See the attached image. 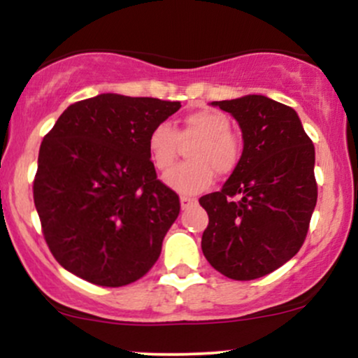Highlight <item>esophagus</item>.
<instances>
[{"label":"esophagus","instance_id":"1","mask_svg":"<svg viewBox=\"0 0 358 358\" xmlns=\"http://www.w3.org/2000/svg\"><path fill=\"white\" fill-rule=\"evenodd\" d=\"M180 203H182V208L183 210H187V208L193 207V205H196V199H192V196H180Z\"/></svg>","mask_w":358,"mask_h":358}]
</instances>
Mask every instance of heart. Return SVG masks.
I'll return each mask as SVG.
<instances>
[{
	"label": "heart",
	"instance_id": "b5f03b06",
	"mask_svg": "<svg viewBox=\"0 0 358 358\" xmlns=\"http://www.w3.org/2000/svg\"><path fill=\"white\" fill-rule=\"evenodd\" d=\"M231 126L227 114L212 108L187 113L176 129L168 122L156 124L148 136V151L155 168L162 173L173 168L182 145L195 141L188 150L190 162L165 176L168 187L185 195H195L210 187L213 171L219 176L231 175L242 155L241 139L232 133Z\"/></svg>",
	"mask_w": 358,
	"mask_h": 358
}]
</instances>
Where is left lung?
Segmentation results:
<instances>
[{
  "label": "left lung",
  "instance_id": "8db88e82",
  "mask_svg": "<svg viewBox=\"0 0 358 358\" xmlns=\"http://www.w3.org/2000/svg\"><path fill=\"white\" fill-rule=\"evenodd\" d=\"M212 104L237 119L244 150L222 190L200 196L202 250L224 276L250 281L281 268L306 239L318 199L315 146L296 110L269 97Z\"/></svg>",
  "mask_w": 358,
  "mask_h": 358
}]
</instances>
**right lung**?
Listing matches in <instances>:
<instances>
[{
    "instance_id": "1",
    "label": "right lung",
    "mask_w": 358,
    "mask_h": 358,
    "mask_svg": "<svg viewBox=\"0 0 358 358\" xmlns=\"http://www.w3.org/2000/svg\"><path fill=\"white\" fill-rule=\"evenodd\" d=\"M180 108L101 94L69 106L45 134L34 200L62 268L106 287L131 285L153 268L180 199L156 176L148 136Z\"/></svg>"
}]
</instances>
